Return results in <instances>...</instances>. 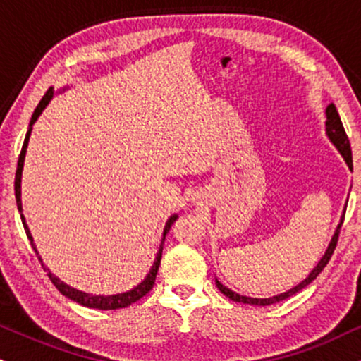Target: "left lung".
<instances>
[{"label":"left lung","mask_w":361,"mask_h":361,"mask_svg":"<svg viewBox=\"0 0 361 361\" xmlns=\"http://www.w3.org/2000/svg\"><path fill=\"white\" fill-rule=\"evenodd\" d=\"M326 136L329 137V141H331L333 145L336 146V149L340 151L343 158H345V161H346V164H348V168H353V159H351L350 139H348V136H346L345 128H343V123H341V119H340V114H338V111H336V107H334V104H329V106L326 107ZM345 212H346V208H345V210H343L340 224H338L336 230H334V235L331 237V242H329L328 249H326V252H324L323 257H321V260L318 262V266L312 269V271L310 272V276H307L305 281L299 282L298 286H294V288L289 289L288 293H282V294H277V296L264 298V299L240 296V294L233 293V290H230L228 288H225V286L219 279H215L216 288H219L220 293L225 294V296H227L228 299H232V301L244 302V305H255V306L274 305V302H279V301H282V299H288L290 296H294V294L299 293V290L305 289L307 284H311V282L314 281L316 277L321 274V271H323V269L326 267V264L329 262V259H331L334 249H336L338 235H340V228H341V225H343V220H345Z\"/></svg>","instance_id":"obj_1"}]
</instances>
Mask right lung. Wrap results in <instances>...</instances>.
I'll use <instances>...</instances> for the list:
<instances>
[{"instance_id": "add662e5", "label": "right lung", "mask_w": 361, "mask_h": 361, "mask_svg": "<svg viewBox=\"0 0 361 361\" xmlns=\"http://www.w3.org/2000/svg\"><path fill=\"white\" fill-rule=\"evenodd\" d=\"M54 87H50L49 90H47V94L43 95L40 104L37 106V109H35L32 119H30V126H28V133L27 136H25V142H23V147H21V153H20V158H18V166H16V175H15V198H16V207H18V212H20V216H21V222H23V227H25V232H27V237L30 240V244H32L33 250L37 252V247H35V242H33V237L32 233H30V228L27 225V220H25V215H23V207H21V171H23V163H25V154H27V146H28V141H30V134H32V129H33V124L37 123V119L40 117V114L45 109L47 106H49V102L54 99ZM178 219V215H171L168 219L166 225H164V230H163V240H161V245H159V250L158 254H156V259L153 262V267L149 269V272H147V276L145 277V281L139 282L136 288H133L131 290H128V293H121V294H114V296H94V294H87V293H82L79 289H73L71 286L65 284L63 281H60L59 277L51 274V272L43 266L42 262V257L38 255V260L42 262L43 269L47 271V276L50 277V281L54 282V286L56 289L60 290V293L63 294L65 298L72 299V301L79 302V305L85 306V307H95V310H119V307H128L131 306L133 302H136L141 299L142 296H146L147 293H149L151 289H153L154 286V279H156V274H158V269H159V262H161V254H163V244H164V237H166V233L169 232V228H171V225L175 224V220Z\"/></svg>"}]
</instances>
